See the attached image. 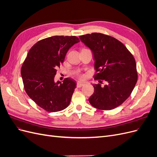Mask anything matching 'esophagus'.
Masks as SVG:
<instances>
[{"instance_id":"1","label":"esophagus","mask_w":157,"mask_h":157,"mask_svg":"<svg viewBox=\"0 0 157 157\" xmlns=\"http://www.w3.org/2000/svg\"><path fill=\"white\" fill-rule=\"evenodd\" d=\"M84 83H83V82H77V88H80V87H82V86H84Z\"/></svg>"}]
</instances>
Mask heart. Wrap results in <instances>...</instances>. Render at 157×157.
Wrapping results in <instances>:
<instances>
[{"instance_id":"heart-1","label":"heart","mask_w":157,"mask_h":157,"mask_svg":"<svg viewBox=\"0 0 157 157\" xmlns=\"http://www.w3.org/2000/svg\"><path fill=\"white\" fill-rule=\"evenodd\" d=\"M78 77H79L80 78H84V75H83L78 74Z\"/></svg>"}]
</instances>
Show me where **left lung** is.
I'll use <instances>...</instances> for the list:
<instances>
[{
    "label": "left lung",
    "instance_id": "1",
    "mask_svg": "<svg viewBox=\"0 0 157 157\" xmlns=\"http://www.w3.org/2000/svg\"><path fill=\"white\" fill-rule=\"evenodd\" d=\"M92 50L95 60L94 92L89 102L100 110H111L124 103L130 96L137 80L136 60L131 52L115 38L93 33L79 36ZM103 80L106 84L102 87Z\"/></svg>",
    "mask_w": 157,
    "mask_h": 157
}]
</instances>
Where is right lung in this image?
<instances>
[{
    "instance_id": "obj_1",
    "label": "right lung",
    "mask_w": 157,
    "mask_h": 157,
    "mask_svg": "<svg viewBox=\"0 0 157 157\" xmlns=\"http://www.w3.org/2000/svg\"><path fill=\"white\" fill-rule=\"evenodd\" d=\"M78 42L75 36L46 38L31 47L22 65L21 74L27 94L46 111H60L69 105L76 82L66 78L62 83H56L54 77L69 49Z\"/></svg>"
}]
</instances>
